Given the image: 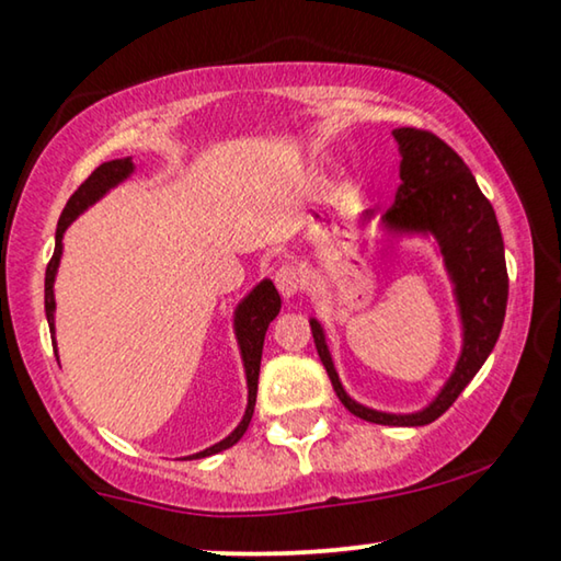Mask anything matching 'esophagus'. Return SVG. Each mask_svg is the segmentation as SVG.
I'll return each mask as SVG.
<instances>
[{"label": "esophagus", "instance_id": "esophagus-1", "mask_svg": "<svg viewBox=\"0 0 561 561\" xmlns=\"http://www.w3.org/2000/svg\"><path fill=\"white\" fill-rule=\"evenodd\" d=\"M274 284H277V289H279V295L282 297H295L297 295V289H299V284H302V277H299V272L295 270V266H279L277 272H274Z\"/></svg>", "mask_w": 561, "mask_h": 561}]
</instances>
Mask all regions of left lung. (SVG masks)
I'll list each match as a JSON object with an SVG mask.
<instances>
[{
	"mask_svg": "<svg viewBox=\"0 0 561 561\" xmlns=\"http://www.w3.org/2000/svg\"><path fill=\"white\" fill-rule=\"evenodd\" d=\"M392 136L403 156L400 161L403 183L398 186L396 204L382 214V224L398 233L436 237L463 322V350L456 370L436 400L423 411L408 415L373 411L355 403L342 388L320 322L309 320V328L332 388L350 413L380 425H428L456 403V398L494 350L506 314L508 274L494 206L481 194L463 158L428 130L398 128L392 130Z\"/></svg>",
	"mask_w": 561,
	"mask_h": 561,
	"instance_id": "obj_1",
	"label": "left lung"
}]
</instances>
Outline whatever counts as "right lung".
<instances>
[{"label":"right lung","mask_w":561,"mask_h":561,"mask_svg":"<svg viewBox=\"0 0 561 561\" xmlns=\"http://www.w3.org/2000/svg\"><path fill=\"white\" fill-rule=\"evenodd\" d=\"M130 173H133L130 158H118V161H107L103 165H98V169L80 183V188L75 191L70 201H67V206L62 208V216H60V221H57V233H55V254H53V259H49L47 272H45V314L49 322V332L53 334H55V289H53V284H55L57 266H60V256H62V233L82 211H85L88 206H93L95 201L105 194V191L118 186V183L128 179ZM279 307H282L279 291L270 279L256 284V287L252 289V295L244 297V302L237 307V312H233V330H237L241 360H244V370H247V386H249L247 413H244V417H241V423L237 425V428H233L231 436H227L224 440L216 443V446L201 450V454L188 456V458H206V456L219 454V450H227L247 433L249 423H252L254 403H256L259 365H262L264 334H266V328H270V322L279 314ZM55 350H57V345H55Z\"/></svg>","instance_id":"add662e5"}]
</instances>
